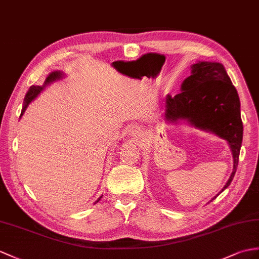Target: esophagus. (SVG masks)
Masks as SVG:
<instances>
[{"label":"esophagus","instance_id":"esophagus-1","mask_svg":"<svg viewBox=\"0 0 259 259\" xmlns=\"http://www.w3.org/2000/svg\"><path fill=\"white\" fill-rule=\"evenodd\" d=\"M127 134H128L130 136L135 137V136H137L138 134H140V130H138L137 126L132 125V126H130V127L127 128Z\"/></svg>","mask_w":259,"mask_h":259}]
</instances>
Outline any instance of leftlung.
Instances as JSON below:
<instances>
[{"label": "left lung", "mask_w": 259, "mask_h": 259, "mask_svg": "<svg viewBox=\"0 0 259 259\" xmlns=\"http://www.w3.org/2000/svg\"><path fill=\"white\" fill-rule=\"evenodd\" d=\"M180 91L175 97L167 94L162 121L187 122L195 128L226 141L233 155V171L220 191L223 192L235 176L243 141L241 103L237 91L224 66L215 61L193 64L191 74L182 82Z\"/></svg>", "instance_id": "1"}]
</instances>
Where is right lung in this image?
I'll list each match as a JSON object with an SVG mask.
<instances>
[{
	"instance_id": "add662e5",
	"label": "right lung",
	"mask_w": 259,
	"mask_h": 259,
	"mask_svg": "<svg viewBox=\"0 0 259 259\" xmlns=\"http://www.w3.org/2000/svg\"><path fill=\"white\" fill-rule=\"evenodd\" d=\"M64 77H65V73H64V72L60 71V70H56V71L50 72V73L47 75L46 79H45V82H44L42 85H31V87L29 88L28 92L26 93V96H25V98H24L23 109H22V113H21L20 118L23 116L25 111H26L27 106H28L31 102H33V101H34L37 97L39 96L40 92H41L44 89H45V88H46L47 85H49L50 83H53V82H55V81L61 80ZM102 197H103V195H101V197H100L94 203H98Z\"/></svg>"
}]
</instances>
